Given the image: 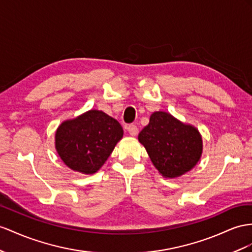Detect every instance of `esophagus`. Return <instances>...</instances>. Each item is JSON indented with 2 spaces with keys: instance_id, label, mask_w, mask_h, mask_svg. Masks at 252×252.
<instances>
[{
  "instance_id": "obj_1",
  "label": "esophagus",
  "mask_w": 252,
  "mask_h": 252,
  "mask_svg": "<svg viewBox=\"0 0 252 252\" xmlns=\"http://www.w3.org/2000/svg\"><path fill=\"white\" fill-rule=\"evenodd\" d=\"M127 132L130 135H132V136H135L138 133V127L135 126V125H130L127 126Z\"/></svg>"
}]
</instances>
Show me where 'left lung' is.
<instances>
[{"label":"left lung","mask_w":252,"mask_h":252,"mask_svg":"<svg viewBox=\"0 0 252 252\" xmlns=\"http://www.w3.org/2000/svg\"><path fill=\"white\" fill-rule=\"evenodd\" d=\"M138 140L156 168L166 178H176L190 170L202 153V140L197 128L165 112L151 115Z\"/></svg>","instance_id":"1"}]
</instances>
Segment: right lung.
<instances>
[{
  "label": "right lung",
  "instance_id": "1",
  "mask_svg": "<svg viewBox=\"0 0 252 252\" xmlns=\"http://www.w3.org/2000/svg\"><path fill=\"white\" fill-rule=\"evenodd\" d=\"M122 135L117 120L92 109L63 122L55 134V147L69 168L92 175L105 163Z\"/></svg>",
  "mask_w": 252,
  "mask_h": 252
}]
</instances>
